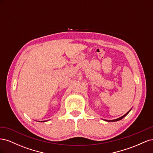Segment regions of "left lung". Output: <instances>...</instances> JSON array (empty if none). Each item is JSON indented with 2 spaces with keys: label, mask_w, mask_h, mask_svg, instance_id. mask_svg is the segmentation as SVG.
I'll list each match as a JSON object with an SVG mask.
<instances>
[{
  "label": "left lung",
  "mask_w": 153,
  "mask_h": 153,
  "mask_svg": "<svg viewBox=\"0 0 153 153\" xmlns=\"http://www.w3.org/2000/svg\"><path fill=\"white\" fill-rule=\"evenodd\" d=\"M130 110H129L128 112L126 114H124L123 116H122V117H119V118H118V119H114V120H112V121H108V120H106V121H108V122H115V121H119V120H121V119H122L123 118H124L125 116H126V115L128 114V113L130 112Z\"/></svg>",
  "instance_id": "8db88e82"
}]
</instances>
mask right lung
<instances>
[{"mask_svg": "<svg viewBox=\"0 0 153 153\" xmlns=\"http://www.w3.org/2000/svg\"><path fill=\"white\" fill-rule=\"evenodd\" d=\"M41 122H43V121H41Z\"/></svg>", "mask_w": 153, "mask_h": 153, "instance_id": "obj_1", "label": "right lung"}]
</instances>
